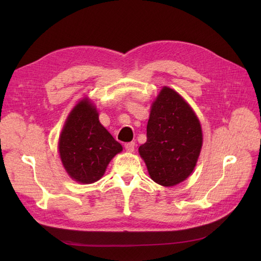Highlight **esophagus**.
Returning a JSON list of instances; mask_svg holds the SVG:
<instances>
[{
	"label": "esophagus",
	"instance_id": "obj_1",
	"mask_svg": "<svg viewBox=\"0 0 261 261\" xmlns=\"http://www.w3.org/2000/svg\"><path fill=\"white\" fill-rule=\"evenodd\" d=\"M125 149H126V151L127 152H133L134 150H135V143H127V144H125Z\"/></svg>",
	"mask_w": 261,
	"mask_h": 261
}]
</instances>
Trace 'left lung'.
<instances>
[{
	"label": "left lung",
	"mask_w": 261,
	"mask_h": 261,
	"mask_svg": "<svg viewBox=\"0 0 261 261\" xmlns=\"http://www.w3.org/2000/svg\"><path fill=\"white\" fill-rule=\"evenodd\" d=\"M202 146L198 117L183 97L163 87L152 102L147 141L138 149L151 179L174 186L194 171Z\"/></svg>",
	"instance_id": "1"
}]
</instances>
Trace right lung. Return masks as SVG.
<instances>
[{"instance_id":"obj_1","label":"right lung","mask_w":261,"mask_h":261,"mask_svg":"<svg viewBox=\"0 0 261 261\" xmlns=\"http://www.w3.org/2000/svg\"><path fill=\"white\" fill-rule=\"evenodd\" d=\"M122 150V145L99 122L96 106L87 98L78 102L59 139V152L67 174L78 183H94Z\"/></svg>"}]
</instances>
